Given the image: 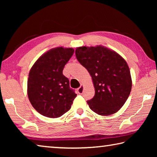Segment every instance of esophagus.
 I'll return each instance as SVG.
<instances>
[{
	"instance_id": "1",
	"label": "esophagus",
	"mask_w": 157,
	"mask_h": 157,
	"mask_svg": "<svg viewBox=\"0 0 157 157\" xmlns=\"http://www.w3.org/2000/svg\"><path fill=\"white\" fill-rule=\"evenodd\" d=\"M83 90H84V87H83V86H82V85H81V86L78 89V94H82V93H83Z\"/></svg>"
}]
</instances>
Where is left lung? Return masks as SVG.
<instances>
[{
    "instance_id": "1",
    "label": "left lung",
    "mask_w": 157,
    "mask_h": 157,
    "mask_svg": "<svg viewBox=\"0 0 157 157\" xmlns=\"http://www.w3.org/2000/svg\"><path fill=\"white\" fill-rule=\"evenodd\" d=\"M75 55L94 82L95 95L87 101L90 109L102 116L117 112L125 103L132 89L131 74L125 60L102 46L77 48Z\"/></svg>"
}]
</instances>
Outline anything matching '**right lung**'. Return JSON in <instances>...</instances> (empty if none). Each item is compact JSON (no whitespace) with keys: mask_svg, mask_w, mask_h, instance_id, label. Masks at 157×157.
<instances>
[{"mask_svg":"<svg viewBox=\"0 0 157 157\" xmlns=\"http://www.w3.org/2000/svg\"><path fill=\"white\" fill-rule=\"evenodd\" d=\"M73 53L70 48H55L39 57L31 68L28 95L33 107L41 115L58 118L71 109L77 94L62 72Z\"/></svg>","mask_w":157,"mask_h":157,"instance_id":"obj_1","label":"right lung"}]
</instances>
